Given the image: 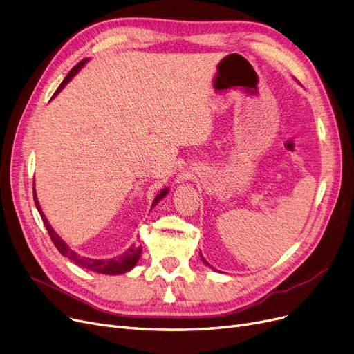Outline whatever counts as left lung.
<instances>
[{
  "label": "left lung",
  "instance_id": "left-lung-1",
  "mask_svg": "<svg viewBox=\"0 0 354 354\" xmlns=\"http://www.w3.org/2000/svg\"><path fill=\"white\" fill-rule=\"evenodd\" d=\"M201 259H203V262H205V263H206V265H209V263H207V262H206V259H205V258H203V257H201Z\"/></svg>",
  "mask_w": 354,
  "mask_h": 354
}]
</instances>
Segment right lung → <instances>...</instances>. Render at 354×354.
I'll use <instances>...</instances> for the list:
<instances>
[{"mask_svg":"<svg viewBox=\"0 0 354 354\" xmlns=\"http://www.w3.org/2000/svg\"><path fill=\"white\" fill-rule=\"evenodd\" d=\"M86 62H88L86 59H83L82 62H79V63L73 67V69H72L69 73H67V76L63 79V82L60 83V86L57 88V91L55 92L53 96H56V95L66 86V83L69 82V80L80 71V67H82L83 64H85ZM167 193H168V190L165 189V190H162V192L156 197L154 203H153V207L158 203V201H160ZM32 194H35L36 207H37V210H39V213H40V216H41V221H43V223H44V226H46V229H47V232H48V234H50V239H52V242L55 243V246L57 248V250L60 252V254H62L63 257L69 258L72 262H75L76 265H79V266H82V268L89 269V271H93V272H97V274H105V275L124 274V272L129 271V269H132L133 266L137 265V262H138V259H140V257H141V252H142L141 246H131V248L125 252V254H122L121 257H116V258H113V259H91V258H85V257L77 255L76 252H73L69 246H67V245L59 238V234L53 230V227L48 225L47 218L44 217V214H43V212H41V209H40L39 200H37V196H36V190L32 192Z\"/></svg>","mask_w":354,"mask_h":354,"instance_id":"right-lung-1","label":"right lung"}]
</instances>
